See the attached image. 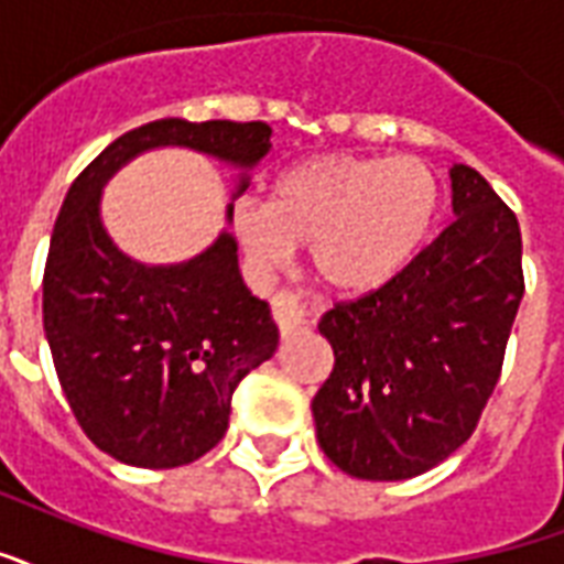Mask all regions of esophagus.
<instances>
[{
	"label": "esophagus",
	"instance_id": "1",
	"mask_svg": "<svg viewBox=\"0 0 564 564\" xmlns=\"http://www.w3.org/2000/svg\"><path fill=\"white\" fill-rule=\"evenodd\" d=\"M272 316L278 322V328H281L283 337H290V334H299L311 325V307H307V301L304 295L292 290H281L272 299Z\"/></svg>",
	"mask_w": 564,
	"mask_h": 564
}]
</instances>
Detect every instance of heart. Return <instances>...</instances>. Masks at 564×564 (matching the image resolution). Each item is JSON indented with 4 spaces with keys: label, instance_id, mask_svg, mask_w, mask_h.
<instances>
[{
    "label": "heart",
    "instance_id": "1",
    "mask_svg": "<svg viewBox=\"0 0 564 564\" xmlns=\"http://www.w3.org/2000/svg\"><path fill=\"white\" fill-rule=\"evenodd\" d=\"M441 186L420 159L330 153L290 167L265 204L239 200L234 234L257 269L278 272L295 245H313V265L328 286L376 290L397 278L425 245Z\"/></svg>",
    "mask_w": 564,
    "mask_h": 564
}]
</instances>
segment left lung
<instances>
[{"instance_id": "left-lung-1", "label": "left lung", "mask_w": 564, "mask_h": 564, "mask_svg": "<svg viewBox=\"0 0 564 564\" xmlns=\"http://www.w3.org/2000/svg\"><path fill=\"white\" fill-rule=\"evenodd\" d=\"M449 177L453 225L319 322L334 369L313 397L316 437L358 479L397 482L449 458L500 381L523 299L521 227L476 167Z\"/></svg>"}]
</instances>
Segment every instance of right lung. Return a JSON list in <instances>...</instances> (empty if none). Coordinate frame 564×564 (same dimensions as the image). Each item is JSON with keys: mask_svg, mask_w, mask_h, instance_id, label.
<instances>
[{"mask_svg": "<svg viewBox=\"0 0 564 564\" xmlns=\"http://www.w3.org/2000/svg\"><path fill=\"white\" fill-rule=\"evenodd\" d=\"M269 135L263 120H150L67 188L43 269V330L76 423L118 462L162 470L209 453L227 432L236 384L278 349V325L239 278L234 236L183 265H141L102 230L100 186L162 144L251 167Z\"/></svg>", "mask_w": 564, "mask_h": 564, "instance_id": "1", "label": "right lung"}]
</instances>
